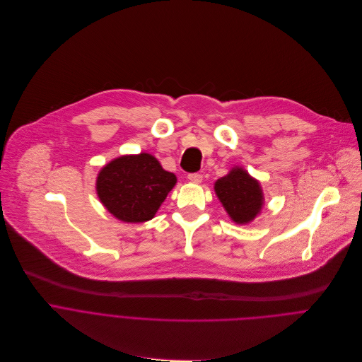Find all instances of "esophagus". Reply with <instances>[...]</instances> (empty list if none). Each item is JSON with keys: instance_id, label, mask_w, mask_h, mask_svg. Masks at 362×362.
I'll return each instance as SVG.
<instances>
[{"instance_id": "esophagus-1", "label": "esophagus", "mask_w": 362, "mask_h": 362, "mask_svg": "<svg viewBox=\"0 0 362 362\" xmlns=\"http://www.w3.org/2000/svg\"><path fill=\"white\" fill-rule=\"evenodd\" d=\"M188 180L194 184H199L202 181V175L201 174H188Z\"/></svg>"}]
</instances>
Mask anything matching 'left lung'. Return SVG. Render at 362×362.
Returning <instances> with one entry per match:
<instances>
[{"mask_svg":"<svg viewBox=\"0 0 362 362\" xmlns=\"http://www.w3.org/2000/svg\"><path fill=\"white\" fill-rule=\"evenodd\" d=\"M214 189L231 220L237 224L251 223L264 206L259 182L241 167H234L226 177L216 180Z\"/></svg>","mask_w":362,"mask_h":362,"instance_id":"8db88e82","label":"left lung"}]
</instances>
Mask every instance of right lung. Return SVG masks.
<instances>
[{
  "mask_svg": "<svg viewBox=\"0 0 362 362\" xmlns=\"http://www.w3.org/2000/svg\"><path fill=\"white\" fill-rule=\"evenodd\" d=\"M177 177L165 171L151 154L122 156L101 168L97 194L103 205L124 223H146L154 218Z\"/></svg>",
  "mask_w": 362,
  "mask_h": 362,
  "instance_id": "add662e5",
  "label": "right lung"
}]
</instances>
